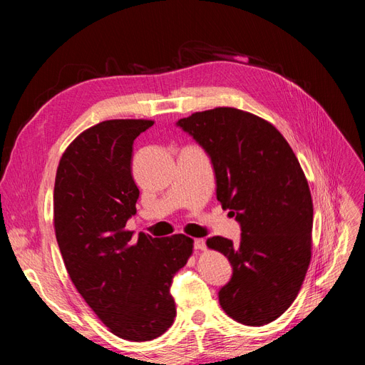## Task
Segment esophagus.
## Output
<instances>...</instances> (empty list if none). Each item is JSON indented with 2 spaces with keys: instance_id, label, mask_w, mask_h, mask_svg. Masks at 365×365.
Instances as JSON below:
<instances>
[{
  "instance_id": "1",
  "label": "esophagus",
  "mask_w": 365,
  "mask_h": 365,
  "mask_svg": "<svg viewBox=\"0 0 365 365\" xmlns=\"http://www.w3.org/2000/svg\"><path fill=\"white\" fill-rule=\"evenodd\" d=\"M193 248L197 250V251L205 250V240L204 239H195L193 240Z\"/></svg>"
}]
</instances>
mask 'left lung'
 Here are the masks:
<instances>
[{"instance_id": "8db88e82", "label": "left lung", "mask_w": 365, "mask_h": 365, "mask_svg": "<svg viewBox=\"0 0 365 365\" xmlns=\"http://www.w3.org/2000/svg\"><path fill=\"white\" fill-rule=\"evenodd\" d=\"M176 126L210 157L217 201L242 231L239 244L207 240L233 267L220 307L245 326L268 324L292 304L311 262L314 205L300 163L271 123L236 108L195 113Z\"/></svg>"}]
</instances>
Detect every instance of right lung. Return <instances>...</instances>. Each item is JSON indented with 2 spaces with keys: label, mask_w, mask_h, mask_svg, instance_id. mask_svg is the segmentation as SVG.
<instances>
[{
  "label": "right lung",
  "mask_w": 365,
  "mask_h": 365,
  "mask_svg": "<svg viewBox=\"0 0 365 365\" xmlns=\"http://www.w3.org/2000/svg\"><path fill=\"white\" fill-rule=\"evenodd\" d=\"M152 120H106L63 152L54 181V231L70 279L118 338L150 341L176 315L170 286L189 260L184 235L152 237L126 230L137 213L134 140Z\"/></svg>",
  "instance_id": "add662e5"
}]
</instances>
